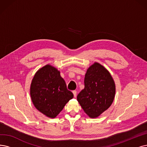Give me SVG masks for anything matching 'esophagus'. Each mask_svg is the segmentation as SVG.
Segmentation results:
<instances>
[{
    "mask_svg": "<svg viewBox=\"0 0 147 147\" xmlns=\"http://www.w3.org/2000/svg\"><path fill=\"white\" fill-rule=\"evenodd\" d=\"M72 92H73V94H74V97L75 98L76 96H77V91H76V90H74Z\"/></svg>",
    "mask_w": 147,
    "mask_h": 147,
    "instance_id": "esophagus-1",
    "label": "esophagus"
}]
</instances>
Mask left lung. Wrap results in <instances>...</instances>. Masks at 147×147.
<instances>
[{"label":"left lung","mask_w":147,"mask_h":147,"mask_svg":"<svg viewBox=\"0 0 147 147\" xmlns=\"http://www.w3.org/2000/svg\"><path fill=\"white\" fill-rule=\"evenodd\" d=\"M116 92L115 81L109 70L95 62L87 69L84 89L77 96V100L90 118H96L113 103Z\"/></svg>","instance_id":"1"}]
</instances>
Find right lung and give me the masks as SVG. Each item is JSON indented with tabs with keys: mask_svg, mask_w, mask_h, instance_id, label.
I'll return each instance as SVG.
<instances>
[{
	"mask_svg": "<svg viewBox=\"0 0 147 147\" xmlns=\"http://www.w3.org/2000/svg\"><path fill=\"white\" fill-rule=\"evenodd\" d=\"M30 95L34 107L50 118H55L74 98L73 93L67 89L59 70L49 64L35 74Z\"/></svg>",
	"mask_w": 147,
	"mask_h": 147,
	"instance_id": "add662e5",
	"label": "right lung"
}]
</instances>
